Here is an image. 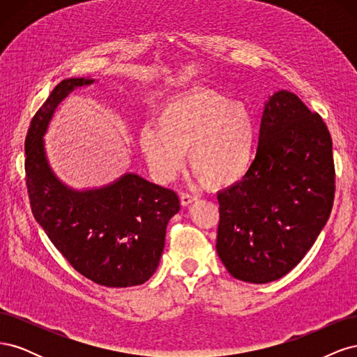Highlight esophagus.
Instances as JSON below:
<instances>
[{
	"label": "esophagus",
	"mask_w": 357,
	"mask_h": 357,
	"mask_svg": "<svg viewBox=\"0 0 357 357\" xmlns=\"http://www.w3.org/2000/svg\"><path fill=\"white\" fill-rule=\"evenodd\" d=\"M197 199L198 198L195 195H190V193H188V192H183L181 195H180L181 205H189V204H192L193 201H197Z\"/></svg>",
	"instance_id": "1"
}]
</instances>
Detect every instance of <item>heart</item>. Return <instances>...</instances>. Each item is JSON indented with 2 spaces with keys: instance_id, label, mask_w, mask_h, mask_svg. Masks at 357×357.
Returning <instances> with one entry per match:
<instances>
[{
  "instance_id": "heart-1",
  "label": "heart",
  "mask_w": 357,
  "mask_h": 357,
  "mask_svg": "<svg viewBox=\"0 0 357 357\" xmlns=\"http://www.w3.org/2000/svg\"><path fill=\"white\" fill-rule=\"evenodd\" d=\"M257 125L245 104L219 92L192 89L171 96L158 113V125L139 132V147L156 180L167 183L185 164L210 189L243 180L256 156Z\"/></svg>"
}]
</instances>
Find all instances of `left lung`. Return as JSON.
Segmentation results:
<instances>
[{"mask_svg":"<svg viewBox=\"0 0 357 357\" xmlns=\"http://www.w3.org/2000/svg\"><path fill=\"white\" fill-rule=\"evenodd\" d=\"M335 197L332 138L295 93L265 104L247 176L222 190L215 250L228 273L264 284L294 269L326 225Z\"/></svg>","mask_w":357,"mask_h":357,"instance_id":"left-lung-1","label":"left lung"}]
</instances>
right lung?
I'll list each match as a JSON object with an SVG mask.
<instances>
[{"instance_id": "right-lung-1", "label": "right lung", "mask_w": 357, "mask_h": 357, "mask_svg": "<svg viewBox=\"0 0 357 357\" xmlns=\"http://www.w3.org/2000/svg\"><path fill=\"white\" fill-rule=\"evenodd\" d=\"M92 79L62 80L32 117L25 138V180L31 210L49 240L75 271L105 287H129L153 275L164 252L177 193L137 174L86 192L63 186L53 174L43 135L56 105Z\"/></svg>"}]
</instances>
